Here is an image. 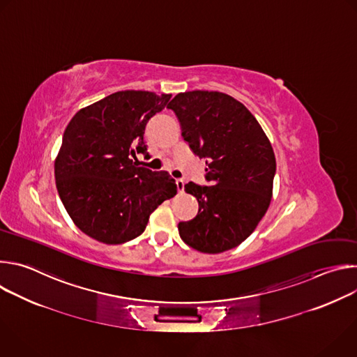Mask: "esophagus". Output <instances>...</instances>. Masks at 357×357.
<instances>
[{"label":"esophagus","instance_id":"obj_1","mask_svg":"<svg viewBox=\"0 0 357 357\" xmlns=\"http://www.w3.org/2000/svg\"><path fill=\"white\" fill-rule=\"evenodd\" d=\"M175 182H176L178 192H179V193H182V192H183V189H185V181H183L182 178H178Z\"/></svg>","mask_w":357,"mask_h":357}]
</instances>
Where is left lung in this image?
<instances>
[{"mask_svg": "<svg viewBox=\"0 0 357 357\" xmlns=\"http://www.w3.org/2000/svg\"><path fill=\"white\" fill-rule=\"evenodd\" d=\"M174 110L183 139L199 158H206L205 179L185 190L199 202V212L178 225L182 240L202 252L237 247L257 227L273 195L275 157L261 126L240 101L219 91L176 94Z\"/></svg>", "mask_w": 357, "mask_h": 357, "instance_id": "1", "label": "left lung"}]
</instances>
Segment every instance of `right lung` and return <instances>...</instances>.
I'll return each instance as SVG.
<instances>
[{
    "label": "right lung",
    "instance_id": "add662e5",
    "mask_svg": "<svg viewBox=\"0 0 357 357\" xmlns=\"http://www.w3.org/2000/svg\"><path fill=\"white\" fill-rule=\"evenodd\" d=\"M171 94L126 90L82 109L68 124L55 178L59 197L75 225L89 237L121 244L138 237L149 215L176 195L165 171L138 167L148 155L144 139L151 117Z\"/></svg>",
    "mask_w": 357,
    "mask_h": 357
}]
</instances>
